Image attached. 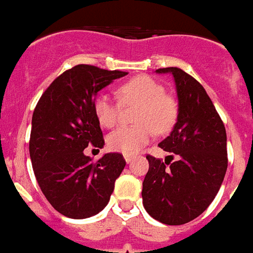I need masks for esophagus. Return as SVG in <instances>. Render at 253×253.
Returning a JSON list of instances; mask_svg holds the SVG:
<instances>
[{"mask_svg": "<svg viewBox=\"0 0 253 253\" xmlns=\"http://www.w3.org/2000/svg\"><path fill=\"white\" fill-rule=\"evenodd\" d=\"M125 160H126V163L128 164V163H131L132 157H131V156H125Z\"/></svg>", "mask_w": 253, "mask_h": 253, "instance_id": "esophagus-1", "label": "esophagus"}]
</instances>
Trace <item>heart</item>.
<instances>
[{
  "label": "heart",
  "instance_id": "1",
  "mask_svg": "<svg viewBox=\"0 0 253 253\" xmlns=\"http://www.w3.org/2000/svg\"><path fill=\"white\" fill-rule=\"evenodd\" d=\"M118 96L123 104H137L135 121L139 126L119 127L107 138L108 148L114 152L134 156L142 150L153 137V130L165 132L169 130L176 118L173 101L165 96V88L148 76H139L122 84ZM121 101L112 94L103 92L94 100V115L101 126L114 127L121 118Z\"/></svg>",
  "mask_w": 253,
  "mask_h": 253
}]
</instances>
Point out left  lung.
<instances>
[{"label":"left lung","instance_id":"obj_1","mask_svg":"<svg viewBox=\"0 0 253 253\" xmlns=\"http://www.w3.org/2000/svg\"><path fill=\"white\" fill-rule=\"evenodd\" d=\"M169 73L177 93V119L159 143L177 160L146 156L149 170L142 183L145 210L160 222L183 225L199 217L219 191L228 168L226 130L205 88L179 67Z\"/></svg>","mask_w":253,"mask_h":253}]
</instances>
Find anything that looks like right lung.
Instances as JSON below:
<instances>
[{"instance_id": "1", "label": "right lung", "mask_w": 253, "mask_h": 253, "mask_svg": "<svg viewBox=\"0 0 253 253\" xmlns=\"http://www.w3.org/2000/svg\"><path fill=\"white\" fill-rule=\"evenodd\" d=\"M126 72L77 65L62 73L42 94L32 115L30 156L36 180L51 206L73 219L96 215L110 202L126 165L119 153L92 163L84 149L104 146L94 100Z\"/></svg>"}]
</instances>
